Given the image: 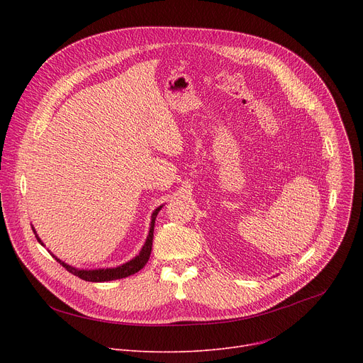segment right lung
Instances as JSON below:
<instances>
[{
  "label": "right lung",
  "mask_w": 363,
  "mask_h": 363,
  "mask_svg": "<svg viewBox=\"0 0 363 363\" xmlns=\"http://www.w3.org/2000/svg\"><path fill=\"white\" fill-rule=\"evenodd\" d=\"M162 207H163V206H159V207L156 208V211L152 212L148 237H147V240H145V242H144V245H143V249H141L140 255L133 257L132 260H129V262H126V263H123V264H121V266H116V268H106V269H76V268H73V266H70V264L62 262L60 259L55 257V260L59 262V263L63 266V268H66L70 274H73L74 277H79L81 279L89 281V282H104V281L121 279V278H126V277H129V275H133L135 272L141 271V269L144 268V266L147 264L148 259H150L151 245H152V237H155V235H152V233H155V222H156V216H157V213L160 212ZM33 233H35V230H33ZM35 237H36L38 241H40V242L43 244V241L40 240V237L36 235V233H35ZM43 245H44V244H43Z\"/></svg>",
  "instance_id": "add662e5"
}]
</instances>
